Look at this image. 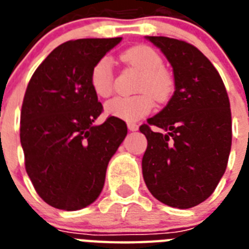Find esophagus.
Returning <instances> with one entry per match:
<instances>
[{"label": "esophagus", "instance_id": "34e87169", "mask_svg": "<svg viewBox=\"0 0 249 249\" xmlns=\"http://www.w3.org/2000/svg\"><path fill=\"white\" fill-rule=\"evenodd\" d=\"M128 129L130 132H136V130H138V125L134 124V123H128Z\"/></svg>", "mask_w": 249, "mask_h": 249}]
</instances>
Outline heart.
<instances>
[{
    "instance_id": "obj_1",
    "label": "heart",
    "mask_w": 249,
    "mask_h": 249,
    "mask_svg": "<svg viewBox=\"0 0 249 249\" xmlns=\"http://www.w3.org/2000/svg\"><path fill=\"white\" fill-rule=\"evenodd\" d=\"M121 60L137 68L142 79L137 86L141 94L134 97H116L106 103V113L125 121H137L151 112L154 99L163 102L173 91V79L164 70L163 58L147 45H137L121 54ZM90 85L98 97L107 98L113 90L112 60L103 56L90 71Z\"/></svg>"
}]
</instances>
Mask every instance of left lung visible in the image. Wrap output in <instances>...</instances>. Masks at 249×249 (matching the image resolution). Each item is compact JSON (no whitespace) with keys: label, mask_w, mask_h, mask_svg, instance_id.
Returning <instances> with one entry per match:
<instances>
[{"label":"left lung","mask_w":249,"mask_h":249,"mask_svg":"<svg viewBox=\"0 0 249 249\" xmlns=\"http://www.w3.org/2000/svg\"><path fill=\"white\" fill-rule=\"evenodd\" d=\"M146 38L173 68L176 90L168 105L141 125L147 138L143 179L159 201L191 208L212 195L226 170L232 136L230 102L220 73L200 50L169 37Z\"/></svg>","instance_id":"obj_1"}]
</instances>
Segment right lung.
<instances>
[{"mask_svg": "<svg viewBox=\"0 0 249 249\" xmlns=\"http://www.w3.org/2000/svg\"><path fill=\"white\" fill-rule=\"evenodd\" d=\"M121 41L81 38L53 50L25 90L20 143L35 190L54 208L79 211L99 196L107 165L128 133L121 119L94 121L103 106L90 71Z\"/></svg>", "mask_w": 249, "mask_h": 249, "instance_id": "1", "label": "right lung"}]
</instances>
